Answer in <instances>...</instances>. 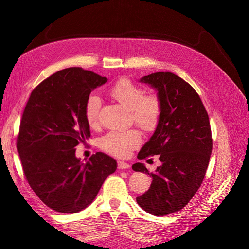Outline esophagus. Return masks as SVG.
I'll use <instances>...</instances> for the list:
<instances>
[{"instance_id": "obj_1", "label": "esophagus", "mask_w": 249, "mask_h": 249, "mask_svg": "<svg viewBox=\"0 0 249 249\" xmlns=\"http://www.w3.org/2000/svg\"><path fill=\"white\" fill-rule=\"evenodd\" d=\"M117 167L119 169H126L130 167V164L129 163H125V162H123V161H118L117 162Z\"/></svg>"}]
</instances>
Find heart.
Masks as SVG:
<instances>
[{
  "label": "heart",
  "mask_w": 249,
  "mask_h": 249,
  "mask_svg": "<svg viewBox=\"0 0 249 249\" xmlns=\"http://www.w3.org/2000/svg\"><path fill=\"white\" fill-rule=\"evenodd\" d=\"M113 99L131 111V118L142 130L154 131L160 123L162 102L155 92L145 93L144 89L127 78L117 80L109 89ZM102 107L100 97L90 94L84 105V114L87 124L93 127L99 124ZM141 142V135L137 130L125 132L111 131L101 138L100 147L113 156L125 158Z\"/></svg>",
  "instance_id": "heart-1"
}]
</instances>
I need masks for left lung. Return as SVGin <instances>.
<instances>
[{
    "instance_id": "left-lung-1",
    "label": "left lung",
    "mask_w": 249,
    "mask_h": 249,
    "mask_svg": "<svg viewBox=\"0 0 249 249\" xmlns=\"http://www.w3.org/2000/svg\"><path fill=\"white\" fill-rule=\"evenodd\" d=\"M140 81L158 90L162 115L138 159L158 155L161 165L149 172L142 163L133 164V170L153 178L149 189L136 200L149 214L164 216L182 210L199 189L212 153V132L208 112L189 83L169 71L150 73Z\"/></svg>"
}]
</instances>
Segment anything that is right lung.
Listing matches in <instances>:
<instances>
[{
  "label": "right lung",
  "instance_id": "add662e5",
  "mask_svg": "<svg viewBox=\"0 0 249 249\" xmlns=\"http://www.w3.org/2000/svg\"><path fill=\"white\" fill-rule=\"evenodd\" d=\"M106 82L81 67L62 70L32 90L22 112L17 147L25 178L44 205L57 212L85 209L116 170V161L106 154L81 163L74 149L90 137L87 97Z\"/></svg>",
  "mask_w": 249,
  "mask_h": 249
}]
</instances>
